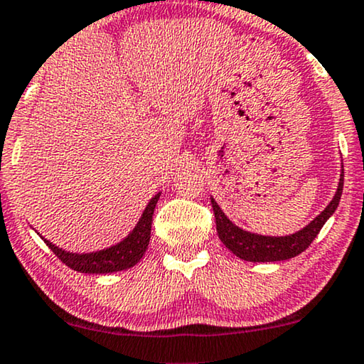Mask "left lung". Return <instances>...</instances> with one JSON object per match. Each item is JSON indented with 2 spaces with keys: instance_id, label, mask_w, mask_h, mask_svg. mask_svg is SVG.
Segmentation results:
<instances>
[{
  "instance_id": "8db88e82",
  "label": "left lung",
  "mask_w": 364,
  "mask_h": 364,
  "mask_svg": "<svg viewBox=\"0 0 364 364\" xmlns=\"http://www.w3.org/2000/svg\"><path fill=\"white\" fill-rule=\"evenodd\" d=\"M343 193V165L341 175L338 181L336 193L331 201L328 203L323 211L316 216L310 224H306L304 229L289 235H262L244 231L242 228L235 226L229 219L219 204L211 198L214 218H216V229L219 239L223 244L231 250L239 259L247 260V262H277V260H287L295 257L304 252L309 245L314 242V239L318 235L323 224L331 218V214L336 211L340 198Z\"/></svg>"
}]
</instances>
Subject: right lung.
I'll list each match as a JSON object with an SVG mask.
<instances>
[{"label": "right lung", "instance_id": "obj_1", "mask_svg": "<svg viewBox=\"0 0 364 364\" xmlns=\"http://www.w3.org/2000/svg\"><path fill=\"white\" fill-rule=\"evenodd\" d=\"M160 198V193L155 194L150 199V203L146 204L145 211H143L141 218L138 219L136 226L133 228V231L127 235L124 240L117 242L110 247L95 250V252H69L63 247L50 242V240L44 239L41 235V239L49 245V249L63 260V262L73 270H77L82 274H112V272H120V270H127L135 265L138 260L143 257V254L146 252L148 244H150V235H151V219L153 211Z\"/></svg>", "mask_w": 364, "mask_h": 364}]
</instances>
